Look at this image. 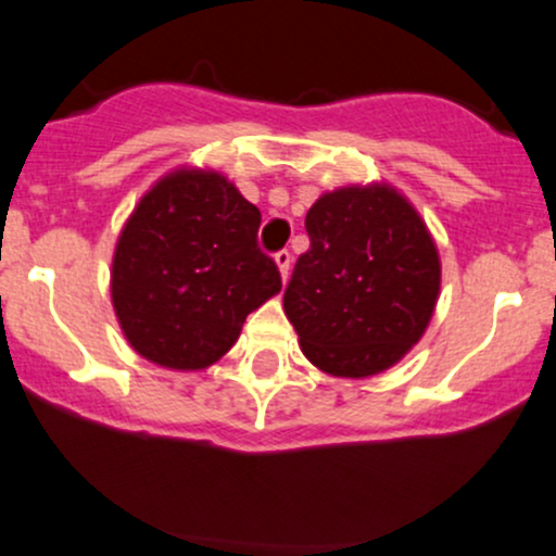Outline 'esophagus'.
<instances>
[{
    "instance_id": "34e87169",
    "label": "esophagus",
    "mask_w": 556,
    "mask_h": 556,
    "mask_svg": "<svg viewBox=\"0 0 556 556\" xmlns=\"http://www.w3.org/2000/svg\"><path fill=\"white\" fill-rule=\"evenodd\" d=\"M274 261H277L279 274H282V279H288V274H290V263H293V255H290V250H279V253L274 255Z\"/></svg>"
}]
</instances>
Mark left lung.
Listing matches in <instances>:
<instances>
[{
    "instance_id": "8db88e82",
    "label": "left lung",
    "mask_w": 556,
    "mask_h": 556,
    "mask_svg": "<svg viewBox=\"0 0 556 556\" xmlns=\"http://www.w3.org/2000/svg\"><path fill=\"white\" fill-rule=\"evenodd\" d=\"M306 231L285 288L303 354L341 378L400 362L440 295V255L410 202L389 186H349L312 204Z\"/></svg>"
}]
</instances>
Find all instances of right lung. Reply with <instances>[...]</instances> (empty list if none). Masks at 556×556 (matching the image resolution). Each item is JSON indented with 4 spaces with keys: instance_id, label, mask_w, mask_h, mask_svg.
<instances>
[{
    "instance_id": "add662e5",
    "label": "right lung",
    "mask_w": 556,
    "mask_h": 556,
    "mask_svg": "<svg viewBox=\"0 0 556 556\" xmlns=\"http://www.w3.org/2000/svg\"><path fill=\"white\" fill-rule=\"evenodd\" d=\"M258 226L261 210L218 173H170L140 200L111 266L116 319L140 356L202 370L229 352L248 314L282 290Z\"/></svg>"
}]
</instances>
